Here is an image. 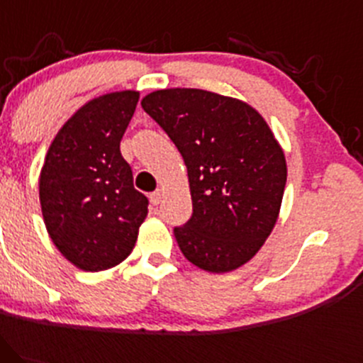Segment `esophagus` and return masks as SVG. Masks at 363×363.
<instances>
[{
  "label": "esophagus",
  "instance_id": "34e87169",
  "mask_svg": "<svg viewBox=\"0 0 363 363\" xmlns=\"http://www.w3.org/2000/svg\"><path fill=\"white\" fill-rule=\"evenodd\" d=\"M161 199H162V190L161 189H157L156 192L150 194V203H152V206H160Z\"/></svg>",
  "mask_w": 363,
  "mask_h": 363
}]
</instances>
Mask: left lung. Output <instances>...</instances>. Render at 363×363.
I'll use <instances>...</instances> for the list:
<instances>
[{
    "mask_svg": "<svg viewBox=\"0 0 363 363\" xmlns=\"http://www.w3.org/2000/svg\"><path fill=\"white\" fill-rule=\"evenodd\" d=\"M142 108L168 133L189 173L192 218L174 228L190 262L228 272L248 262L278 221L286 160L252 106L202 89H162Z\"/></svg>",
    "mask_w": 363,
    "mask_h": 363,
    "instance_id": "left-lung-1",
    "label": "left lung"
}]
</instances>
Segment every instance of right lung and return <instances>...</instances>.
Listing matches in <instances>:
<instances>
[{
	"instance_id": "obj_1",
	"label": "right lung",
	"mask_w": 363,
	"mask_h": 363,
	"mask_svg": "<svg viewBox=\"0 0 363 363\" xmlns=\"http://www.w3.org/2000/svg\"><path fill=\"white\" fill-rule=\"evenodd\" d=\"M137 103V91L89 101L56 133L40 169L44 225L79 269L104 271L123 262L147 216V197L135 190L120 152Z\"/></svg>"
}]
</instances>
